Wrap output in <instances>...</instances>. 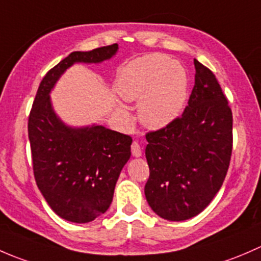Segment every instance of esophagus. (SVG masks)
<instances>
[{"instance_id":"34e87169","label":"esophagus","mask_w":261,"mask_h":261,"mask_svg":"<svg viewBox=\"0 0 261 261\" xmlns=\"http://www.w3.org/2000/svg\"><path fill=\"white\" fill-rule=\"evenodd\" d=\"M132 155H133V157H141L142 155L141 146H139L138 142H136V141L132 143Z\"/></svg>"}]
</instances>
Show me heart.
<instances>
[{
	"label": "heart",
	"instance_id": "1",
	"mask_svg": "<svg viewBox=\"0 0 261 261\" xmlns=\"http://www.w3.org/2000/svg\"><path fill=\"white\" fill-rule=\"evenodd\" d=\"M187 87L184 66L160 54L130 63L118 80L119 95L125 101H139V120L150 129L165 128L178 117ZM115 113L123 122H129V113L119 101L115 103Z\"/></svg>",
	"mask_w": 261,
	"mask_h": 261
}]
</instances>
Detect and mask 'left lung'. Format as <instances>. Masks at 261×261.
I'll return each instance as SVG.
<instances>
[{
    "label": "left lung",
    "mask_w": 261,
    "mask_h": 261,
    "mask_svg": "<svg viewBox=\"0 0 261 261\" xmlns=\"http://www.w3.org/2000/svg\"><path fill=\"white\" fill-rule=\"evenodd\" d=\"M184 114L146 134L147 202L168 221L205 210L221 189L232 152V113L216 76L197 60Z\"/></svg>",
    "instance_id": "left-lung-1"
}]
</instances>
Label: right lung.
<instances>
[{"instance_id": "right-lung-1", "label": "right lung", "mask_w": 261, "mask_h": 261, "mask_svg": "<svg viewBox=\"0 0 261 261\" xmlns=\"http://www.w3.org/2000/svg\"><path fill=\"white\" fill-rule=\"evenodd\" d=\"M117 51L113 44L71 53L47 71L32 104L29 139L35 181L51 210L66 221L85 224L108 210L130 157L132 138L103 125L65 124L54 111L50 93L74 64H99Z\"/></svg>"}]
</instances>
